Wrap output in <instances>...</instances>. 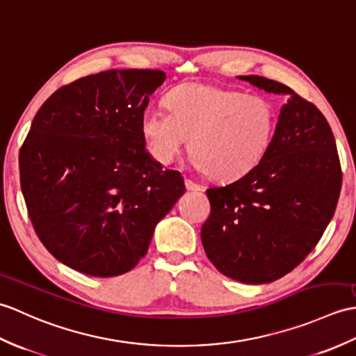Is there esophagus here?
<instances>
[{"label":"esophagus","mask_w":356,"mask_h":356,"mask_svg":"<svg viewBox=\"0 0 356 356\" xmlns=\"http://www.w3.org/2000/svg\"><path fill=\"white\" fill-rule=\"evenodd\" d=\"M184 184H186V188H187V191H191V192H200V191H202V187H201L200 184L193 183L192 179H187V178H186Z\"/></svg>","instance_id":"obj_1"}]
</instances>
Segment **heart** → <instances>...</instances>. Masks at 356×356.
<instances>
[{
  "mask_svg": "<svg viewBox=\"0 0 356 356\" xmlns=\"http://www.w3.org/2000/svg\"><path fill=\"white\" fill-rule=\"evenodd\" d=\"M167 111L149 108L141 132L154 160L170 164L191 138L192 163L211 179L228 181L254 169L270 147L277 113L260 96L186 83L165 96Z\"/></svg>",
  "mask_w": 356,
  "mask_h": 356,
  "instance_id": "obj_1",
  "label": "heart"
}]
</instances>
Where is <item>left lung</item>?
I'll return each instance as SVG.
<instances>
[{"label":"left lung","instance_id":"1","mask_svg":"<svg viewBox=\"0 0 356 356\" xmlns=\"http://www.w3.org/2000/svg\"><path fill=\"white\" fill-rule=\"evenodd\" d=\"M239 77L286 102L256 168L205 191L210 216L201 241L219 273L260 285L291 273L315 248L335 213L343 172L332 129L317 106L271 79Z\"/></svg>","mask_w":356,"mask_h":356}]
</instances>
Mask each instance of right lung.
Here are the masks:
<instances>
[{"instance_id": "1", "label": "right lung", "mask_w": 356, "mask_h": 356, "mask_svg": "<svg viewBox=\"0 0 356 356\" xmlns=\"http://www.w3.org/2000/svg\"><path fill=\"white\" fill-rule=\"evenodd\" d=\"M161 70H108L60 86L39 108L19 151L35 233L50 254L92 277L143 259L158 220L184 193L177 170L145 149L141 118Z\"/></svg>"}]
</instances>
